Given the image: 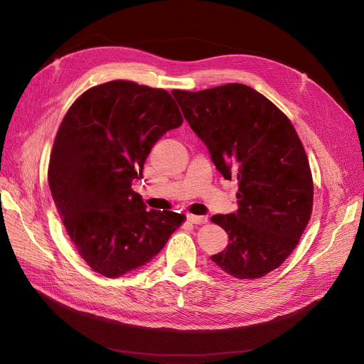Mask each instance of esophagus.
<instances>
[{
  "label": "esophagus",
  "instance_id": "esophagus-1",
  "mask_svg": "<svg viewBox=\"0 0 364 364\" xmlns=\"http://www.w3.org/2000/svg\"><path fill=\"white\" fill-rule=\"evenodd\" d=\"M187 221H191L192 225H203L207 223L208 218L205 215H193V214H187Z\"/></svg>",
  "mask_w": 364,
  "mask_h": 364
}]
</instances>
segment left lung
I'll use <instances>...</instances> for the list:
<instances>
[{"instance_id":"8db88e82","label":"left lung","mask_w":364,"mask_h":364,"mask_svg":"<svg viewBox=\"0 0 364 364\" xmlns=\"http://www.w3.org/2000/svg\"><path fill=\"white\" fill-rule=\"evenodd\" d=\"M172 95L221 176L238 180V211L211 217L229 235L211 260L235 278H262L291 255L311 218L305 149L289 117L252 87L230 83Z\"/></svg>"}]
</instances>
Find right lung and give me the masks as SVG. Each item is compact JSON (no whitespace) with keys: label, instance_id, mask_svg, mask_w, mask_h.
<instances>
[{"label":"right lung","instance_id":"1","mask_svg":"<svg viewBox=\"0 0 364 364\" xmlns=\"http://www.w3.org/2000/svg\"><path fill=\"white\" fill-rule=\"evenodd\" d=\"M183 117L164 89L114 80L90 87L56 134L49 187L78 255L107 278L149 263L184 214L146 211L132 191L153 146Z\"/></svg>","mask_w":364,"mask_h":364}]
</instances>
